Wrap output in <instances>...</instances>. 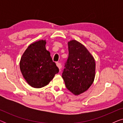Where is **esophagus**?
I'll list each match as a JSON object with an SVG mask.
<instances>
[{
    "label": "esophagus",
    "instance_id": "esophagus-1",
    "mask_svg": "<svg viewBox=\"0 0 123 123\" xmlns=\"http://www.w3.org/2000/svg\"><path fill=\"white\" fill-rule=\"evenodd\" d=\"M56 65H57V67H58V68L59 69V70H60V69H61V68H62V64H61V63H56Z\"/></svg>",
    "mask_w": 123,
    "mask_h": 123
}]
</instances>
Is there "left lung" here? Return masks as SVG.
Masks as SVG:
<instances>
[{"mask_svg": "<svg viewBox=\"0 0 123 123\" xmlns=\"http://www.w3.org/2000/svg\"><path fill=\"white\" fill-rule=\"evenodd\" d=\"M69 56L62 77L67 88L75 95L83 93L93 83L95 61L82 43L73 40L68 43Z\"/></svg>", "mask_w": 123, "mask_h": 123, "instance_id": "obj_1", "label": "left lung"}]
</instances>
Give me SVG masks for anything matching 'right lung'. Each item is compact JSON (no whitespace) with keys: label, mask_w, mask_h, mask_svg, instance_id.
Listing matches in <instances>:
<instances>
[{"label":"right lung","mask_w":123,"mask_h":123,"mask_svg":"<svg viewBox=\"0 0 123 123\" xmlns=\"http://www.w3.org/2000/svg\"><path fill=\"white\" fill-rule=\"evenodd\" d=\"M45 40L31 43L23 53L19 63L23 77L29 85L41 88L48 85L59 68L53 62L49 51L46 49Z\"/></svg>","instance_id":"add662e5"}]
</instances>
